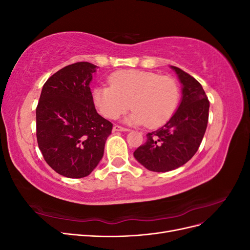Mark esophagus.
Instances as JSON below:
<instances>
[{
    "mask_svg": "<svg viewBox=\"0 0 250 250\" xmlns=\"http://www.w3.org/2000/svg\"><path fill=\"white\" fill-rule=\"evenodd\" d=\"M112 130L117 132V131H129V129H127V128H124V127H121L119 125H115L112 128Z\"/></svg>",
    "mask_w": 250,
    "mask_h": 250,
    "instance_id": "34e87169",
    "label": "esophagus"
}]
</instances>
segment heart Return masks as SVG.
<instances>
[{"instance_id":"1","label":"heart","mask_w":250,"mask_h":250,"mask_svg":"<svg viewBox=\"0 0 250 250\" xmlns=\"http://www.w3.org/2000/svg\"><path fill=\"white\" fill-rule=\"evenodd\" d=\"M109 85L95 87L93 100L102 116L117 119L131 106L124 122L155 128L168 122L179 102L177 82L152 72L128 70L115 73Z\"/></svg>"}]
</instances>
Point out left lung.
<instances>
[{"label":"left lung","instance_id":"obj_1","mask_svg":"<svg viewBox=\"0 0 250 250\" xmlns=\"http://www.w3.org/2000/svg\"><path fill=\"white\" fill-rule=\"evenodd\" d=\"M181 83L177 110L160 129L133 152L142 166L153 172H168L185 165L197 152L206 133L209 102L200 83L176 66H170Z\"/></svg>","mask_w":250,"mask_h":250}]
</instances>
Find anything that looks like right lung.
Instances as JSON below:
<instances>
[{"label": "right lung", "instance_id": "obj_1", "mask_svg": "<svg viewBox=\"0 0 250 250\" xmlns=\"http://www.w3.org/2000/svg\"><path fill=\"white\" fill-rule=\"evenodd\" d=\"M97 65L76 62L44 83L36 107V138L44 161L69 178L89 175L104 154L112 124L97 112L90 81Z\"/></svg>", "mask_w": 250, "mask_h": 250}]
</instances>
